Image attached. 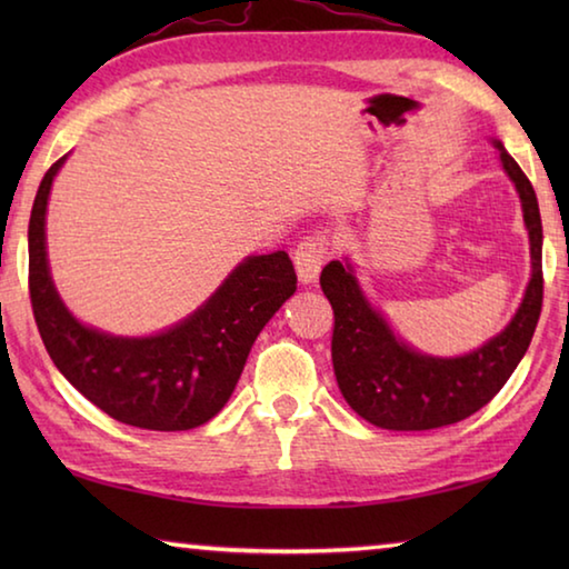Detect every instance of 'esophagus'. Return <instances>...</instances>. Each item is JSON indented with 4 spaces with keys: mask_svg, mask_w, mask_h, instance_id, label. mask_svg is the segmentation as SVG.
Here are the masks:
<instances>
[{
    "mask_svg": "<svg viewBox=\"0 0 569 569\" xmlns=\"http://www.w3.org/2000/svg\"><path fill=\"white\" fill-rule=\"evenodd\" d=\"M329 256V238L326 236H308L298 243L296 253H293V263H296V273L301 283H313L321 273V266Z\"/></svg>",
    "mask_w": 569,
    "mask_h": 569,
    "instance_id": "obj_1",
    "label": "esophagus"
}]
</instances>
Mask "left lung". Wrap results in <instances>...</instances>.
Here are the masks:
<instances>
[{"label": "left lung", "instance_id": "left-lung-1", "mask_svg": "<svg viewBox=\"0 0 569 569\" xmlns=\"http://www.w3.org/2000/svg\"><path fill=\"white\" fill-rule=\"evenodd\" d=\"M495 148L522 200L532 253L522 306L495 339L457 359L419 353L399 341L387 319L366 301L351 263L331 261L321 271L323 296L333 308L336 381L349 407L373 427L427 431L471 417L497 397L532 341L542 311V220L532 182L502 142L495 140Z\"/></svg>", "mask_w": 569, "mask_h": 569}]
</instances>
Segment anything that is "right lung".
I'll return each instance as SVG.
<instances>
[{
    "label": "right lung",
    "instance_id": "add662e5",
    "mask_svg": "<svg viewBox=\"0 0 569 569\" xmlns=\"http://www.w3.org/2000/svg\"><path fill=\"white\" fill-rule=\"evenodd\" d=\"M64 160L44 172L30 216V298L44 349L108 417L150 431L196 429L226 407L250 346L293 296L291 258L286 250L246 258L196 313L146 339L82 326L64 308L47 266V198Z\"/></svg>",
    "mask_w": 569,
    "mask_h": 569
}]
</instances>
